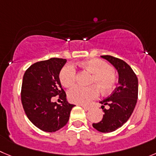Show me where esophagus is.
Returning <instances> with one entry per match:
<instances>
[{
  "label": "esophagus",
  "mask_w": 156,
  "mask_h": 156,
  "mask_svg": "<svg viewBox=\"0 0 156 156\" xmlns=\"http://www.w3.org/2000/svg\"><path fill=\"white\" fill-rule=\"evenodd\" d=\"M81 106H82L83 108L84 109H85V110H90V106H84V105H80Z\"/></svg>",
  "instance_id": "34e87169"
}]
</instances>
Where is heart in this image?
<instances>
[{"mask_svg": "<svg viewBox=\"0 0 156 156\" xmlns=\"http://www.w3.org/2000/svg\"><path fill=\"white\" fill-rule=\"evenodd\" d=\"M80 65L93 74L91 83L96 84L103 93H109L115 88L116 74L106 62L93 58L81 62ZM60 80L65 87H70L73 85L76 80V69L73 65L67 64L62 69ZM99 95V90L96 86L88 87L76 86L68 91L69 100L78 104H89Z\"/></svg>", "mask_w": 156, "mask_h": 156, "instance_id": "heart-1", "label": "heart"}]
</instances>
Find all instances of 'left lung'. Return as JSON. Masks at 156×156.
Segmentation results:
<instances>
[{
    "mask_svg": "<svg viewBox=\"0 0 156 156\" xmlns=\"http://www.w3.org/2000/svg\"><path fill=\"white\" fill-rule=\"evenodd\" d=\"M111 63L119 75L118 87L112 94L100 101L103 109V119L93 123V128L101 133H111L120 128L129 119L138 99V79L132 68L123 60L106 55L101 56ZM105 105L109 106L106 110Z\"/></svg>",
    "mask_w": 156,
    "mask_h": 156,
    "instance_id": "left-lung-1",
    "label": "left lung"
}]
</instances>
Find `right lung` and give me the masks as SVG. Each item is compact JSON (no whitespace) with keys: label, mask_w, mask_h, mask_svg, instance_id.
Returning a JSON list of instances; mask_svg holds the SVG:
<instances>
[{"label":"right lung","mask_w":156,"mask_h":156,"mask_svg":"<svg viewBox=\"0 0 156 156\" xmlns=\"http://www.w3.org/2000/svg\"><path fill=\"white\" fill-rule=\"evenodd\" d=\"M66 63V59L60 58L37 62L23 75L22 105L30 121L42 131L53 133L63 128L74 106L67 101L59 77ZM56 95L63 100L61 105L51 102Z\"/></svg>","instance_id":"right-lung-1"}]
</instances>
